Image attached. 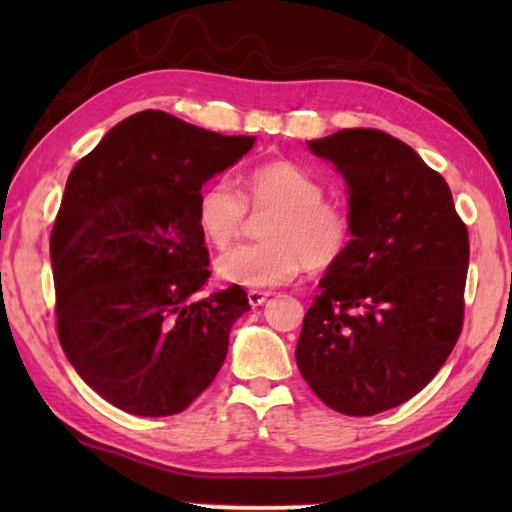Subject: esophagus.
Masks as SVG:
<instances>
[{
    "label": "esophagus",
    "instance_id": "34e87169",
    "mask_svg": "<svg viewBox=\"0 0 512 512\" xmlns=\"http://www.w3.org/2000/svg\"><path fill=\"white\" fill-rule=\"evenodd\" d=\"M268 296H271V293H268V291H262V289H250V291H248V302H250V307H259V305H264Z\"/></svg>",
    "mask_w": 512,
    "mask_h": 512
}]
</instances>
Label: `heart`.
Returning <instances> with one entry per match:
<instances>
[{
	"mask_svg": "<svg viewBox=\"0 0 512 512\" xmlns=\"http://www.w3.org/2000/svg\"><path fill=\"white\" fill-rule=\"evenodd\" d=\"M246 196L253 212H275L264 225V244L239 246L216 259L223 282L246 289H273L302 268H327L348 253L352 219L343 205L325 201V187L293 162H268L248 173ZM196 223L214 248L244 235L248 207L228 178L205 185L196 201Z\"/></svg>",
	"mask_w": 512,
	"mask_h": 512,
	"instance_id": "heart-1",
	"label": "heart"
}]
</instances>
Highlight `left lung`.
I'll list each match as a JSON object with an SVG mask.
<instances>
[{"label":"left lung","instance_id":"1","mask_svg":"<svg viewBox=\"0 0 512 512\" xmlns=\"http://www.w3.org/2000/svg\"><path fill=\"white\" fill-rule=\"evenodd\" d=\"M345 180L352 241L305 314L298 368L329 409L375 415L420 393L463 327L467 228L449 185L375 128L307 142Z\"/></svg>","mask_w":512,"mask_h":512}]
</instances>
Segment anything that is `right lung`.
Returning <instances> with one entry per match:
<instances>
[{"mask_svg":"<svg viewBox=\"0 0 512 512\" xmlns=\"http://www.w3.org/2000/svg\"><path fill=\"white\" fill-rule=\"evenodd\" d=\"M253 146L250 135L144 110L69 173L49 244L58 339L117 409L180 413L221 370L230 329L250 305L237 284L192 300L210 277L196 201Z\"/></svg>","mask_w":512,"mask_h":512,"instance_id":"right-lung-1","label":"right lung"}]
</instances>
